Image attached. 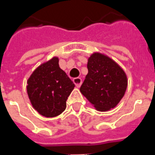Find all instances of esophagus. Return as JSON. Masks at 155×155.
<instances>
[{"label":"esophagus","mask_w":155,"mask_h":155,"mask_svg":"<svg viewBox=\"0 0 155 155\" xmlns=\"http://www.w3.org/2000/svg\"><path fill=\"white\" fill-rule=\"evenodd\" d=\"M73 83L75 84V86L77 87H80L81 86V84H82V79L80 77L74 78Z\"/></svg>","instance_id":"obj_1"}]
</instances>
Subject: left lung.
<instances>
[{
    "label": "left lung",
    "instance_id": "8db88e82",
    "mask_svg": "<svg viewBox=\"0 0 155 155\" xmlns=\"http://www.w3.org/2000/svg\"><path fill=\"white\" fill-rule=\"evenodd\" d=\"M88 73L80 92L99 111H107L119 104L127 87V76L114 60L94 52L87 60Z\"/></svg>",
    "mask_w": 155,
    "mask_h": 155
}]
</instances>
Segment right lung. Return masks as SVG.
<instances>
[{
	"label": "right lung",
	"instance_id": "right-lung-1",
	"mask_svg": "<svg viewBox=\"0 0 155 155\" xmlns=\"http://www.w3.org/2000/svg\"><path fill=\"white\" fill-rule=\"evenodd\" d=\"M75 87L54 56L36 68L27 81V93L32 106L47 118L56 117L66 109V101Z\"/></svg>",
	"mask_w": 155,
	"mask_h": 155
}]
</instances>
